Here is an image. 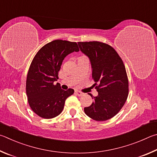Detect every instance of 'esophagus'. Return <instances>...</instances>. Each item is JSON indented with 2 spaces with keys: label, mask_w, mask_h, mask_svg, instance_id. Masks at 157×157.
Wrapping results in <instances>:
<instances>
[{
  "label": "esophagus",
  "mask_w": 157,
  "mask_h": 157,
  "mask_svg": "<svg viewBox=\"0 0 157 157\" xmlns=\"http://www.w3.org/2000/svg\"><path fill=\"white\" fill-rule=\"evenodd\" d=\"M75 93H76V94L77 95L79 96V97H81V96L84 95V93H83V92H80V91H78V90H76Z\"/></svg>",
  "instance_id": "esophagus-1"
}]
</instances>
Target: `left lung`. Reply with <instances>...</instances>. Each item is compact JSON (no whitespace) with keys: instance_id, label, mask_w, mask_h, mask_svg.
<instances>
[{"instance_id":"left-lung-1","label":"left lung","mask_w":157,"mask_h":157,"mask_svg":"<svg viewBox=\"0 0 157 157\" xmlns=\"http://www.w3.org/2000/svg\"><path fill=\"white\" fill-rule=\"evenodd\" d=\"M81 51L89 57L92 78L98 92L92 105L84 108L87 116L97 121L114 117L128 97L129 83L125 67L117 51L99 41L78 42Z\"/></svg>"}]
</instances>
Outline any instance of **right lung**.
Returning a JSON list of instances; mask_svg holds the SVG:
<instances>
[{
	"label": "right lung",
	"instance_id": "right-lung-1",
	"mask_svg": "<svg viewBox=\"0 0 157 157\" xmlns=\"http://www.w3.org/2000/svg\"><path fill=\"white\" fill-rule=\"evenodd\" d=\"M76 42L54 40L42 47L35 55L27 72L26 94L32 111L43 119L57 117L64 108L66 98L74 94L73 89L63 90L58 74L65 57L78 52Z\"/></svg>",
	"mask_w": 157,
	"mask_h": 157
}]
</instances>
